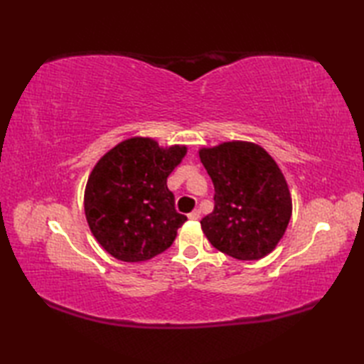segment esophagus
<instances>
[{
    "label": "esophagus",
    "instance_id": "esophagus-1",
    "mask_svg": "<svg viewBox=\"0 0 364 364\" xmlns=\"http://www.w3.org/2000/svg\"><path fill=\"white\" fill-rule=\"evenodd\" d=\"M188 218H189L191 220H198V219H200V211H198V210H194V211L188 214Z\"/></svg>",
    "mask_w": 364,
    "mask_h": 364
}]
</instances>
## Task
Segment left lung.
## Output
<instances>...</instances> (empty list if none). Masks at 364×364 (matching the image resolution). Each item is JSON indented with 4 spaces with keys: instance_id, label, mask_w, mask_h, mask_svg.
I'll use <instances>...</instances> for the list:
<instances>
[{
    "instance_id": "left-lung-1",
    "label": "left lung",
    "mask_w": 364,
    "mask_h": 364,
    "mask_svg": "<svg viewBox=\"0 0 364 364\" xmlns=\"http://www.w3.org/2000/svg\"><path fill=\"white\" fill-rule=\"evenodd\" d=\"M214 184V211L200 222L213 247L236 259L264 258L292 214L288 183L262 146L231 141L198 151Z\"/></svg>"
}]
</instances>
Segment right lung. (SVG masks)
Returning <instances> with one entry per match:
<instances>
[{
    "label": "right lung",
    "mask_w": 364,
    "mask_h": 364,
    "mask_svg": "<svg viewBox=\"0 0 364 364\" xmlns=\"http://www.w3.org/2000/svg\"><path fill=\"white\" fill-rule=\"evenodd\" d=\"M188 149H162L150 137H131L100 159L84 191V213L92 235L114 258L151 259L167 250L188 220L176 213L167 176Z\"/></svg>",
    "instance_id": "add662e5"
}]
</instances>
